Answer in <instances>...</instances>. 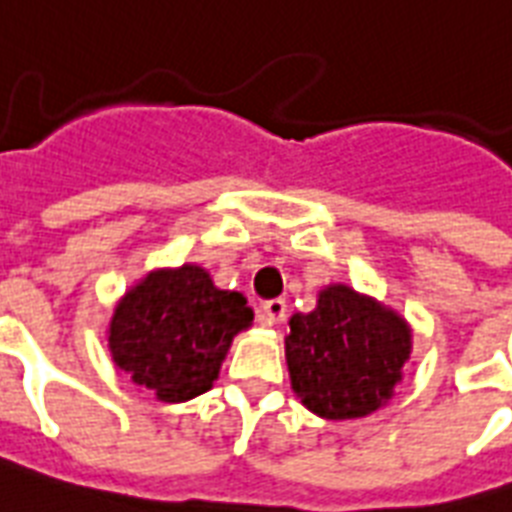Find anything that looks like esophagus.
<instances>
[{
  "label": "esophagus",
  "mask_w": 512,
  "mask_h": 512,
  "mask_svg": "<svg viewBox=\"0 0 512 512\" xmlns=\"http://www.w3.org/2000/svg\"><path fill=\"white\" fill-rule=\"evenodd\" d=\"M287 316V306L282 298H274V301H266L264 306L259 308V322L264 327H274V324L285 322Z\"/></svg>",
  "instance_id": "34e87169"
}]
</instances>
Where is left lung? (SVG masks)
<instances>
[{"instance_id":"left-lung-1","label":"left lung","mask_w":512,"mask_h":512,"mask_svg":"<svg viewBox=\"0 0 512 512\" xmlns=\"http://www.w3.org/2000/svg\"><path fill=\"white\" fill-rule=\"evenodd\" d=\"M411 348L413 329L395 308L335 282L314 311L290 316V387L319 418H363L390 403Z\"/></svg>"}]
</instances>
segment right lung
I'll use <instances>...</instances> for the list:
<instances>
[{"mask_svg": "<svg viewBox=\"0 0 512 512\" xmlns=\"http://www.w3.org/2000/svg\"><path fill=\"white\" fill-rule=\"evenodd\" d=\"M251 324L246 295L219 290L204 266H162L117 301L109 353L156 400L185 403L214 387L232 340Z\"/></svg>", "mask_w": 512, "mask_h": 512, "instance_id": "add662e5", "label": "right lung"}]
</instances>
